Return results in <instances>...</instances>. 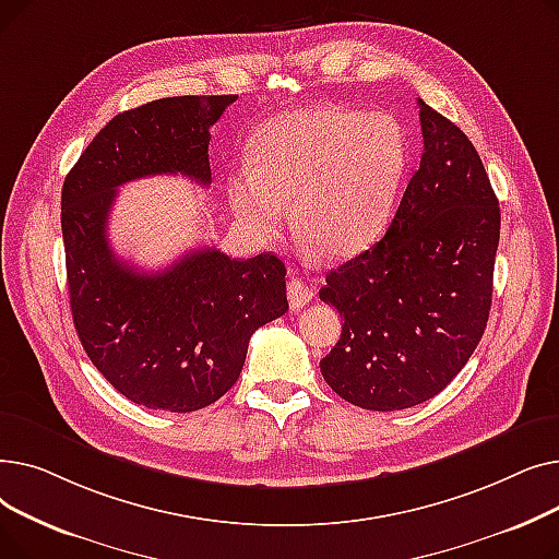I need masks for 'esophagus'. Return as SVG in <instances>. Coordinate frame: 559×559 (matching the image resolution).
I'll use <instances>...</instances> for the list:
<instances>
[{
	"instance_id": "1",
	"label": "esophagus",
	"mask_w": 559,
	"mask_h": 559,
	"mask_svg": "<svg viewBox=\"0 0 559 559\" xmlns=\"http://www.w3.org/2000/svg\"><path fill=\"white\" fill-rule=\"evenodd\" d=\"M287 299H289L292 310H301L312 299V287L304 278L292 276L287 283Z\"/></svg>"
}]
</instances>
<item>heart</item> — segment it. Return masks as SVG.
I'll use <instances>...</instances> for the list:
<instances>
[{
    "instance_id": "heart-1",
    "label": "heart",
    "mask_w": 559,
    "mask_h": 559,
    "mask_svg": "<svg viewBox=\"0 0 559 559\" xmlns=\"http://www.w3.org/2000/svg\"><path fill=\"white\" fill-rule=\"evenodd\" d=\"M409 169V138L390 112L285 110L249 140V169L228 179L238 222L260 240L297 230L331 260L362 253L390 224Z\"/></svg>"
}]
</instances>
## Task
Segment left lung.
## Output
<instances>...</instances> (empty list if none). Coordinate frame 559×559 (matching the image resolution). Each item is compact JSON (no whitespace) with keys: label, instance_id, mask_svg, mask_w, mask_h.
Returning <instances> with one entry per match:
<instances>
[{"label":"left lung","instance_id":"8db88e82","mask_svg":"<svg viewBox=\"0 0 559 559\" xmlns=\"http://www.w3.org/2000/svg\"><path fill=\"white\" fill-rule=\"evenodd\" d=\"M424 156L383 240L326 274L344 319L319 362L344 401L378 413L442 392L476 350L491 308L501 209L476 146L419 99Z\"/></svg>","mask_w":559,"mask_h":559}]
</instances>
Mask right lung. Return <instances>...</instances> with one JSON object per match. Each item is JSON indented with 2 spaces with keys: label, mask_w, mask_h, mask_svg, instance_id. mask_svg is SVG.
<instances>
[{
  "label": "right lung",
  "mask_w": 559,
  "mask_h": 559,
  "mask_svg": "<svg viewBox=\"0 0 559 559\" xmlns=\"http://www.w3.org/2000/svg\"><path fill=\"white\" fill-rule=\"evenodd\" d=\"M238 95L165 97L112 120L85 146L61 197L68 289L87 358L129 401L194 413L240 378L255 329L287 310L274 253L235 260L197 249L146 274L115 255L117 188L158 174L211 183V127Z\"/></svg>",
  "instance_id": "1"
}]
</instances>
